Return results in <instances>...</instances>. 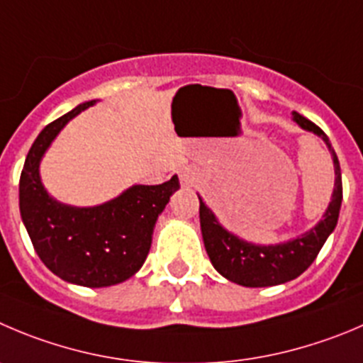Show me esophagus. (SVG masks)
<instances>
[{"label":"esophagus","mask_w":363,"mask_h":363,"mask_svg":"<svg viewBox=\"0 0 363 363\" xmlns=\"http://www.w3.org/2000/svg\"><path fill=\"white\" fill-rule=\"evenodd\" d=\"M179 182L184 187H194L199 182V171L196 167H185L179 171Z\"/></svg>","instance_id":"1"}]
</instances>
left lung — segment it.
I'll list each match as a JSON object with an SVG mask.
<instances>
[{
	"instance_id": "obj_1",
	"label": "left lung",
	"mask_w": 363,
	"mask_h": 363,
	"mask_svg": "<svg viewBox=\"0 0 363 363\" xmlns=\"http://www.w3.org/2000/svg\"><path fill=\"white\" fill-rule=\"evenodd\" d=\"M294 121L306 130L326 143L331 151L335 165V189L331 194V201L324 212L323 219L310 231L296 239L274 246H260L239 239L237 235L224 230L216 219L212 210L199 198V220H201V233L205 250L208 253L210 262L219 274L242 287H272L279 283L291 281L306 271L319 255L331 231L337 226L342 203V176H340L339 158L331 147L330 139L317 124L292 113Z\"/></svg>"
}]
</instances>
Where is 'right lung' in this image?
I'll use <instances>...</instances> for the list:
<instances>
[{
    "mask_svg": "<svg viewBox=\"0 0 363 363\" xmlns=\"http://www.w3.org/2000/svg\"><path fill=\"white\" fill-rule=\"evenodd\" d=\"M94 103H82L39 133L21 171L19 210L37 255L53 274L99 289L132 278L143 267L155 223L179 182L172 176L162 185H133L103 205L84 208L51 198L40 182V160L62 128Z\"/></svg>",
    "mask_w": 363,
    "mask_h": 363,
    "instance_id": "1",
    "label": "right lung"
}]
</instances>
